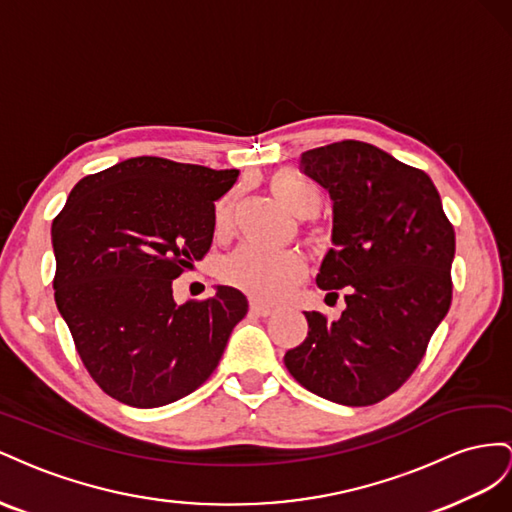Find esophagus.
<instances>
[{
  "label": "esophagus",
  "mask_w": 512,
  "mask_h": 512,
  "mask_svg": "<svg viewBox=\"0 0 512 512\" xmlns=\"http://www.w3.org/2000/svg\"><path fill=\"white\" fill-rule=\"evenodd\" d=\"M251 313L259 315V317H268L274 313V309L270 304H264V302H257V300H251Z\"/></svg>",
  "instance_id": "obj_1"
}]
</instances>
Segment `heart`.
Here are the masks:
<instances>
[{
    "label": "heart",
    "mask_w": 512,
    "mask_h": 512,
    "mask_svg": "<svg viewBox=\"0 0 512 512\" xmlns=\"http://www.w3.org/2000/svg\"><path fill=\"white\" fill-rule=\"evenodd\" d=\"M274 197L300 218H313L324 203L321 186L296 171H279L270 178ZM233 199L218 201L214 212L216 233H225L231 225ZM221 274L227 283L261 300L285 296L304 274V261L296 251L287 248H266L259 244H242L225 257Z\"/></svg>",
    "instance_id": "obj_1"
}]
</instances>
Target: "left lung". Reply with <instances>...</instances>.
Listing matches in <instances>:
<instances>
[{
    "label": "left lung",
    "instance_id": "8db88e82",
    "mask_svg": "<svg viewBox=\"0 0 512 512\" xmlns=\"http://www.w3.org/2000/svg\"><path fill=\"white\" fill-rule=\"evenodd\" d=\"M300 169L334 203L317 285L343 289L347 309L337 321L304 313L309 334L285 367L317 397L373 405L410 379L450 309L455 229L429 175L371 143L309 150Z\"/></svg>",
    "mask_w": 512,
    "mask_h": 512
}]
</instances>
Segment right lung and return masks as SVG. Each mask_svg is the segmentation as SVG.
<instances>
[{
	"label": "right lung",
	"instance_id": "add662e5",
	"mask_svg": "<svg viewBox=\"0 0 512 512\" xmlns=\"http://www.w3.org/2000/svg\"><path fill=\"white\" fill-rule=\"evenodd\" d=\"M236 180L238 169L137 156L85 175L53 218L57 311L109 397L148 410L214 373L248 302L221 285L178 306L171 283L208 255L214 201Z\"/></svg>",
	"mask_w": 512,
	"mask_h": 512
}]
</instances>
